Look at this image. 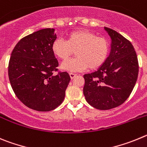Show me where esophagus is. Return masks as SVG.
Instances as JSON below:
<instances>
[{
    "label": "esophagus",
    "mask_w": 147,
    "mask_h": 147,
    "mask_svg": "<svg viewBox=\"0 0 147 147\" xmlns=\"http://www.w3.org/2000/svg\"><path fill=\"white\" fill-rule=\"evenodd\" d=\"M76 74L75 73H72V72H69V76H70L71 79H73L75 78V77L76 76Z\"/></svg>",
    "instance_id": "esophagus-1"
}]
</instances>
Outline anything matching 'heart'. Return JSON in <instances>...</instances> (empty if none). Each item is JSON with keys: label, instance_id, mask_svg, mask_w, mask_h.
<instances>
[{"label": "heart", "instance_id": "b5f03b06", "mask_svg": "<svg viewBox=\"0 0 147 147\" xmlns=\"http://www.w3.org/2000/svg\"><path fill=\"white\" fill-rule=\"evenodd\" d=\"M109 50V43L105 38L86 30L72 31L67 35V41L56 39L52 45L54 55L63 61L75 51L76 57L61 64L63 69L72 72L101 67L108 59Z\"/></svg>", "mask_w": 147, "mask_h": 147}]
</instances>
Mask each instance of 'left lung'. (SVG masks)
Returning a JSON list of instances; mask_svg holds the SVG:
<instances>
[{
  "label": "left lung",
  "instance_id": "obj_1",
  "mask_svg": "<svg viewBox=\"0 0 147 147\" xmlns=\"http://www.w3.org/2000/svg\"><path fill=\"white\" fill-rule=\"evenodd\" d=\"M105 30L111 38V50L98 70L83 75V94L87 102L99 110L116 108L126 101L138 75V57L131 42L109 28Z\"/></svg>",
  "mask_w": 147,
  "mask_h": 147
}]
</instances>
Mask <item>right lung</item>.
Segmentation results:
<instances>
[{"label": "right lung", "instance_id": "right-lung-1", "mask_svg": "<svg viewBox=\"0 0 147 147\" xmlns=\"http://www.w3.org/2000/svg\"><path fill=\"white\" fill-rule=\"evenodd\" d=\"M55 39L53 28L36 31L18 42L9 59L8 74L14 94L25 105L38 111L59 106L70 81L67 72L57 69L59 62L52 51Z\"/></svg>", "mask_w": 147, "mask_h": 147}]
</instances>
